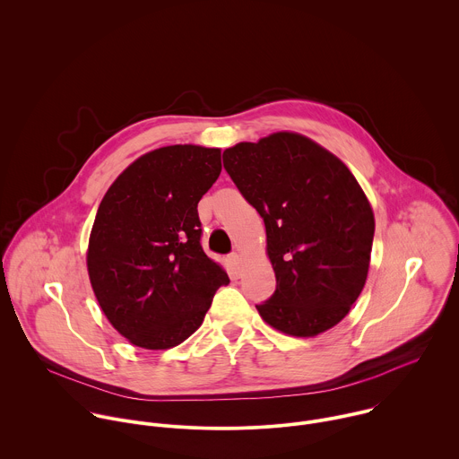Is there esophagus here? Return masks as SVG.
Returning a JSON list of instances; mask_svg holds the SVG:
<instances>
[{
    "instance_id": "1",
    "label": "esophagus",
    "mask_w": 459,
    "mask_h": 459,
    "mask_svg": "<svg viewBox=\"0 0 459 459\" xmlns=\"http://www.w3.org/2000/svg\"><path fill=\"white\" fill-rule=\"evenodd\" d=\"M228 262H230L231 273H233V274H238V271H240V255L231 253V255L228 256Z\"/></svg>"
}]
</instances>
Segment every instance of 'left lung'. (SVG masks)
<instances>
[{"mask_svg": "<svg viewBox=\"0 0 459 459\" xmlns=\"http://www.w3.org/2000/svg\"><path fill=\"white\" fill-rule=\"evenodd\" d=\"M224 169L265 224L276 290L256 305L276 330L314 337L359 298L375 233L371 206L333 154L294 133L238 143Z\"/></svg>", "mask_w": 459, "mask_h": 459, "instance_id": "obj_1", "label": "left lung"}]
</instances>
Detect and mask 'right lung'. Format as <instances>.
<instances>
[{"mask_svg": "<svg viewBox=\"0 0 459 459\" xmlns=\"http://www.w3.org/2000/svg\"><path fill=\"white\" fill-rule=\"evenodd\" d=\"M221 169L219 149L163 147L127 167L99 206L90 280L106 317L140 348L183 342L230 283L201 246L197 213Z\"/></svg>", "mask_w": 459, "mask_h": 459, "instance_id": "right-lung-1", "label": "right lung"}]
</instances>
